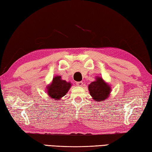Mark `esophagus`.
Segmentation results:
<instances>
[{"instance_id": "esophagus-1", "label": "esophagus", "mask_w": 152, "mask_h": 152, "mask_svg": "<svg viewBox=\"0 0 152 152\" xmlns=\"http://www.w3.org/2000/svg\"><path fill=\"white\" fill-rule=\"evenodd\" d=\"M83 84H84L83 82H82V81L76 82V85L78 86H83Z\"/></svg>"}]
</instances>
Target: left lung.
<instances>
[{"label": "left lung", "mask_w": 152, "mask_h": 152, "mask_svg": "<svg viewBox=\"0 0 152 152\" xmlns=\"http://www.w3.org/2000/svg\"><path fill=\"white\" fill-rule=\"evenodd\" d=\"M88 91L94 101L102 102L109 96L111 88L101 77L96 76V80L88 85Z\"/></svg>", "instance_id": "8db88e82"}]
</instances>
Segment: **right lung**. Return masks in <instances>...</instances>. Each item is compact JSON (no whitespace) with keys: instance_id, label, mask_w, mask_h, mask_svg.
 Wrapping results in <instances>:
<instances>
[{"instance_id":"right-lung-1","label":"right lung","mask_w":152,"mask_h":152,"mask_svg":"<svg viewBox=\"0 0 152 152\" xmlns=\"http://www.w3.org/2000/svg\"><path fill=\"white\" fill-rule=\"evenodd\" d=\"M71 85L70 82L64 80L60 76H56L53 78L51 83L46 88L50 99L58 101L61 97L65 96L70 88Z\"/></svg>"}]
</instances>
